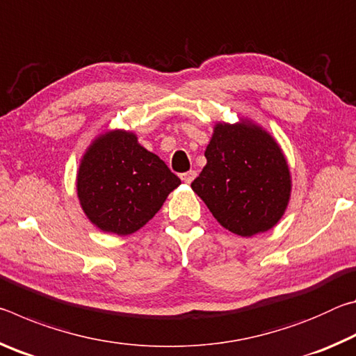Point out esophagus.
I'll return each mask as SVG.
<instances>
[{"mask_svg": "<svg viewBox=\"0 0 356 356\" xmlns=\"http://www.w3.org/2000/svg\"><path fill=\"white\" fill-rule=\"evenodd\" d=\"M196 177V171H188V172H184L182 176H180V179H182L184 184H191L193 180H195Z\"/></svg>", "mask_w": 356, "mask_h": 356, "instance_id": "1", "label": "esophagus"}]
</instances>
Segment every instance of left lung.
<instances>
[{
  "label": "left lung",
  "mask_w": 356,
  "mask_h": 356,
  "mask_svg": "<svg viewBox=\"0 0 356 356\" xmlns=\"http://www.w3.org/2000/svg\"><path fill=\"white\" fill-rule=\"evenodd\" d=\"M206 166L191 190L220 225L252 237L278 225L291 201L292 176L278 141L248 118L216 122Z\"/></svg>",
  "instance_id": "1"
}]
</instances>
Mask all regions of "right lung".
I'll return each instance as SVG.
<instances>
[{"instance_id": "1", "label": "right lung", "mask_w": 356, "mask_h": 356, "mask_svg": "<svg viewBox=\"0 0 356 356\" xmlns=\"http://www.w3.org/2000/svg\"><path fill=\"white\" fill-rule=\"evenodd\" d=\"M179 185L165 161L124 129L95 136L76 171V196L86 218L118 236L140 231Z\"/></svg>"}]
</instances>
